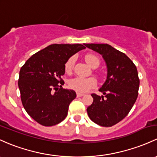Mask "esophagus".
<instances>
[{
  "label": "esophagus",
  "instance_id": "1",
  "mask_svg": "<svg viewBox=\"0 0 157 157\" xmlns=\"http://www.w3.org/2000/svg\"><path fill=\"white\" fill-rule=\"evenodd\" d=\"M84 94L83 93H80V92H77V97H82L83 96Z\"/></svg>",
  "mask_w": 157,
  "mask_h": 157
}]
</instances>
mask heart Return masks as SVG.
I'll use <instances>...</instances> for the list:
<instances>
[{
    "mask_svg": "<svg viewBox=\"0 0 157 157\" xmlns=\"http://www.w3.org/2000/svg\"><path fill=\"white\" fill-rule=\"evenodd\" d=\"M85 60L86 63L90 67H98L99 65V59L96 56L93 54H87L85 56ZM74 62H75V57L71 56L65 62V71L66 73L70 74L72 71L74 67ZM97 82L93 77H76L72 78L69 81V86L71 89L78 92H86L90 89L94 88L96 86Z\"/></svg>",
    "mask_w": 157,
    "mask_h": 157,
    "instance_id": "heart-1",
    "label": "heart"
}]
</instances>
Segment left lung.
<instances>
[{"mask_svg": "<svg viewBox=\"0 0 157 157\" xmlns=\"http://www.w3.org/2000/svg\"><path fill=\"white\" fill-rule=\"evenodd\" d=\"M99 53L107 67V77L99 91L92 94L93 102L87 108L89 117L101 126H112L126 117L138 97L139 78L136 66L126 54L109 44H86Z\"/></svg>", "mask_w": 157, "mask_h": 157, "instance_id": "8db88e82", "label": "left lung"}]
</instances>
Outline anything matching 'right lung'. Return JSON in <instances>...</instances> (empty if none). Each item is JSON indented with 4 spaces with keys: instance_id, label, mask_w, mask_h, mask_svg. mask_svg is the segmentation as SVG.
<instances>
[{
    "instance_id": "right-lung-1",
    "label": "right lung",
    "mask_w": 157,
    "mask_h": 157,
    "mask_svg": "<svg viewBox=\"0 0 157 157\" xmlns=\"http://www.w3.org/2000/svg\"><path fill=\"white\" fill-rule=\"evenodd\" d=\"M82 44H52L28 59L18 81L23 107L29 116L45 126H55L67 115L77 96L74 90L62 89L67 59L82 49Z\"/></svg>"
}]
</instances>
